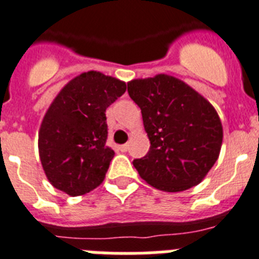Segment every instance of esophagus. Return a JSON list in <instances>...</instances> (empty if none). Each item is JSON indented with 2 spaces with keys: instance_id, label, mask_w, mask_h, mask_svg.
I'll use <instances>...</instances> for the list:
<instances>
[{
  "instance_id": "1",
  "label": "esophagus",
  "mask_w": 259,
  "mask_h": 259,
  "mask_svg": "<svg viewBox=\"0 0 259 259\" xmlns=\"http://www.w3.org/2000/svg\"><path fill=\"white\" fill-rule=\"evenodd\" d=\"M118 149L121 150L122 153H125V151H127V149H129V145H127V143H125V145H121V146H119Z\"/></svg>"
}]
</instances>
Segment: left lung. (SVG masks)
Wrapping results in <instances>:
<instances>
[{
  "label": "left lung",
  "instance_id": "1",
  "mask_svg": "<svg viewBox=\"0 0 259 259\" xmlns=\"http://www.w3.org/2000/svg\"><path fill=\"white\" fill-rule=\"evenodd\" d=\"M141 108L150 150L133 164L147 184L182 192L207 177L220 155L223 125L213 105L178 77L159 73L127 82Z\"/></svg>",
  "mask_w": 259,
  "mask_h": 259
}]
</instances>
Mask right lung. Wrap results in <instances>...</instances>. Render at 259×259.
<instances>
[{
  "mask_svg": "<svg viewBox=\"0 0 259 259\" xmlns=\"http://www.w3.org/2000/svg\"><path fill=\"white\" fill-rule=\"evenodd\" d=\"M125 91L122 80L88 71L69 80L56 95L38 134L43 171L55 188L80 196L103 183L114 156L105 145V110Z\"/></svg>",
  "mask_w": 259,
  "mask_h": 259,
  "instance_id": "obj_1",
  "label": "right lung"
}]
</instances>
